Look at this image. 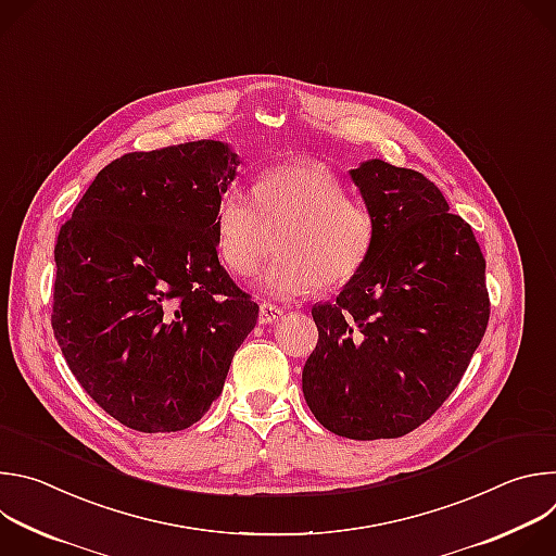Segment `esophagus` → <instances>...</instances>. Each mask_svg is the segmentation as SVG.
I'll use <instances>...</instances> for the list:
<instances>
[{
    "label": "esophagus",
    "mask_w": 556,
    "mask_h": 556,
    "mask_svg": "<svg viewBox=\"0 0 556 556\" xmlns=\"http://www.w3.org/2000/svg\"><path fill=\"white\" fill-rule=\"evenodd\" d=\"M281 316H283V307L273 305V303H262V305H260V324H262V326L275 324V321L281 319Z\"/></svg>",
    "instance_id": "obj_1"
}]
</instances>
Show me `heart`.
I'll use <instances>...</instances> for the list:
<instances>
[{
	"instance_id": "heart-1",
	"label": "heart",
	"mask_w": 556,
	"mask_h": 556,
	"mask_svg": "<svg viewBox=\"0 0 556 556\" xmlns=\"http://www.w3.org/2000/svg\"><path fill=\"white\" fill-rule=\"evenodd\" d=\"M213 232L217 260L235 277H251L273 251L268 232H281V260L257 288L288 301L316 283L339 288L352 281L369 257L376 226L330 167L292 161L266 169L255 182V198L226 189L215 206Z\"/></svg>"
}]
</instances>
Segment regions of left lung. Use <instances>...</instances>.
<instances>
[{
	"label": "left lung",
	"mask_w": 556,
	"mask_h": 556,
	"mask_svg": "<svg viewBox=\"0 0 556 556\" xmlns=\"http://www.w3.org/2000/svg\"><path fill=\"white\" fill-rule=\"evenodd\" d=\"M350 176L374 217V247L337 301L312 305L319 341L301 384L328 431L401 438L448 399L486 332V262L422 174L371 157Z\"/></svg>",
	"instance_id": "1"
}]
</instances>
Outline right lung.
<instances>
[{
	"instance_id": "add662e5",
	"label": "right lung",
	"mask_w": 556,
	"mask_h": 556,
	"mask_svg": "<svg viewBox=\"0 0 556 556\" xmlns=\"http://www.w3.org/2000/svg\"><path fill=\"white\" fill-rule=\"evenodd\" d=\"M237 167L222 140L125 153L59 230L54 337L90 399L129 429L195 425L257 324L215 253V206Z\"/></svg>"
}]
</instances>
